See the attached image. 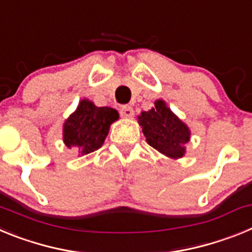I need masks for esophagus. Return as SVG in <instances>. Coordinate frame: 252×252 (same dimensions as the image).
Here are the masks:
<instances>
[{
	"label": "esophagus",
	"instance_id": "esophagus-1",
	"mask_svg": "<svg viewBox=\"0 0 252 252\" xmlns=\"http://www.w3.org/2000/svg\"><path fill=\"white\" fill-rule=\"evenodd\" d=\"M120 113H121V116L126 117V119H130V117H132V116H133L132 107H131V106H122L121 110H120Z\"/></svg>",
	"mask_w": 252,
	"mask_h": 252
}]
</instances>
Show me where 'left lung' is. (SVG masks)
Listing matches in <instances>:
<instances>
[{"mask_svg": "<svg viewBox=\"0 0 252 252\" xmlns=\"http://www.w3.org/2000/svg\"><path fill=\"white\" fill-rule=\"evenodd\" d=\"M139 121L149 145L173 159L183 157L190 132L187 125L165 106V102L158 99L154 108L141 112Z\"/></svg>", "mask_w": 252, "mask_h": 252, "instance_id": "left-lung-1", "label": "left lung"}]
</instances>
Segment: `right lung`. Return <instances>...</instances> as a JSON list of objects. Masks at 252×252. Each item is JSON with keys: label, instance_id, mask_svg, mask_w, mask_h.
<instances>
[{"label": "right lung", "instance_id": "obj_1", "mask_svg": "<svg viewBox=\"0 0 252 252\" xmlns=\"http://www.w3.org/2000/svg\"><path fill=\"white\" fill-rule=\"evenodd\" d=\"M119 119V112L110 107H95L88 99L79 103L77 111L64 124V142L74 146L82 155L97 150L104 142L110 125Z\"/></svg>", "mask_w": 252, "mask_h": 252}]
</instances>
